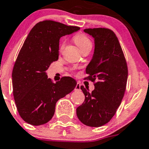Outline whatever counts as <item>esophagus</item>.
<instances>
[{
  "label": "esophagus",
  "instance_id": "obj_1",
  "mask_svg": "<svg viewBox=\"0 0 149 149\" xmlns=\"http://www.w3.org/2000/svg\"><path fill=\"white\" fill-rule=\"evenodd\" d=\"M80 89H81V84L78 82V83L76 84V87H75V90L78 91V90H80Z\"/></svg>",
  "mask_w": 149,
  "mask_h": 149
}]
</instances>
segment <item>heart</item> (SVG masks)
Here are the masks:
<instances>
[{
  "instance_id": "obj_1",
  "label": "heart",
  "mask_w": 149,
  "mask_h": 149,
  "mask_svg": "<svg viewBox=\"0 0 149 149\" xmlns=\"http://www.w3.org/2000/svg\"><path fill=\"white\" fill-rule=\"evenodd\" d=\"M74 41L78 45V47L80 48V49L86 47V46H92L90 40L84 35H77V36H75ZM63 46H64V43L62 44V47H63Z\"/></svg>"
}]
</instances>
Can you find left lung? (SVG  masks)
<instances>
[{
	"label": "left lung",
	"instance_id": "1",
	"mask_svg": "<svg viewBox=\"0 0 149 149\" xmlns=\"http://www.w3.org/2000/svg\"><path fill=\"white\" fill-rule=\"evenodd\" d=\"M84 32L95 41L94 54L86 73L89 74L87 79L96 83L92 92L81 86L85 100L76 108V114L84 125L98 127L112 119L122 102L127 81V65L112 30L100 27L85 29Z\"/></svg>",
	"mask_w": 149,
	"mask_h": 149
}]
</instances>
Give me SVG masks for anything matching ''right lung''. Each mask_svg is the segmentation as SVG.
<instances>
[{
  "instance_id": "1",
  "label": "right lung",
  "mask_w": 149,
  "mask_h": 149,
  "mask_svg": "<svg viewBox=\"0 0 149 149\" xmlns=\"http://www.w3.org/2000/svg\"><path fill=\"white\" fill-rule=\"evenodd\" d=\"M80 30L52 20L37 23L29 33L20 49L12 71L13 94L22 119L38 126L51 120L56 102L71 92L76 81L69 76L53 83L47 70L59 57L63 36Z\"/></svg>"
}]
</instances>
